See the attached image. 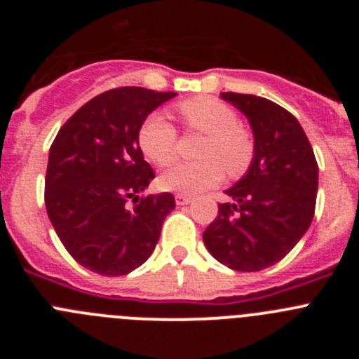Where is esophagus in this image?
Returning a JSON list of instances; mask_svg holds the SVG:
<instances>
[{
	"label": "esophagus",
	"instance_id": "obj_1",
	"mask_svg": "<svg viewBox=\"0 0 359 359\" xmlns=\"http://www.w3.org/2000/svg\"><path fill=\"white\" fill-rule=\"evenodd\" d=\"M190 201H192V198H189V196L176 194V203H177V205H189Z\"/></svg>",
	"mask_w": 359,
	"mask_h": 359
}]
</instances>
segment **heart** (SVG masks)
I'll return each instance as SVG.
<instances>
[{"label":"heart","instance_id":"1","mask_svg":"<svg viewBox=\"0 0 359 359\" xmlns=\"http://www.w3.org/2000/svg\"><path fill=\"white\" fill-rule=\"evenodd\" d=\"M177 113L189 131L205 135L194 163H176L165 170L160 185L177 194H201L217 185L224 169L237 177L252 165L255 144L252 133L237 123V113L228 104L212 97L189 98L177 106ZM138 142L152 163L165 167L177 152V133L160 113L147 116L138 133Z\"/></svg>","mask_w":359,"mask_h":359}]
</instances>
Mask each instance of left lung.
<instances>
[{
	"label": "left lung",
	"mask_w": 359,
	"mask_h": 359,
	"mask_svg": "<svg viewBox=\"0 0 359 359\" xmlns=\"http://www.w3.org/2000/svg\"><path fill=\"white\" fill-rule=\"evenodd\" d=\"M248 118L255 152L248 172L224 192L217 217L203 231L208 252L236 271L277 264L302 239L315 215L318 163L290 111L268 98L221 93Z\"/></svg>",
	"instance_id": "obj_1"
}]
</instances>
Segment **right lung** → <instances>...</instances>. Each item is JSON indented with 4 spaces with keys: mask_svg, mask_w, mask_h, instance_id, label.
<instances>
[{
    "mask_svg": "<svg viewBox=\"0 0 359 359\" xmlns=\"http://www.w3.org/2000/svg\"><path fill=\"white\" fill-rule=\"evenodd\" d=\"M172 97L136 86L104 91L68 118L50 147L46 212L69 255L90 271L120 277L144 264L176 207L169 192L140 198L154 170L138 144L147 115Z\"/></svg>",
    "mask_w": 359,
    "mask_h": 359,
    "instance_id": "1",
    "label": "right lung"
}]
</instances>
